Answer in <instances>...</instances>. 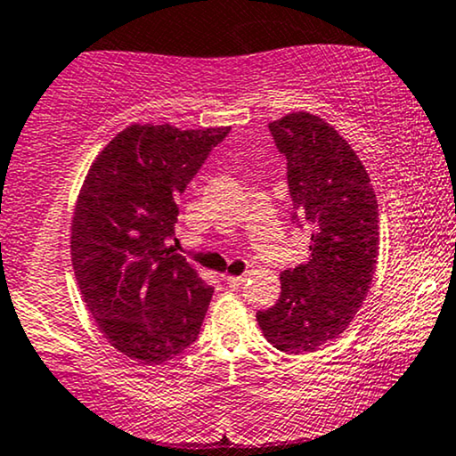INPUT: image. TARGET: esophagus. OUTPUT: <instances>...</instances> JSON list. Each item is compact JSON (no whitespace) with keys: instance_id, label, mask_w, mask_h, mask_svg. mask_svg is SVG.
Listing matches in <instances>:
<instances>
[{"instance_id":"1","label":"esophagus","mask_w":456,"mask_h":456,"mask_svg":"<svg viewBox=\"0 0 456 456\" xmlns=\"http://www.w3.org/2000/svg\"><path fill=\"white\" fill-rule=\"evenodd\" d=\"M226 284L230 286V289H241V286L245 284V275H228L226 278Z\"/></svg>"}]
</instances>
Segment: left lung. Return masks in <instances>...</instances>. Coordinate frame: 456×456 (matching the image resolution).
I'll use <instances>...</instances> for the list:
<instances>
[{
	"label": "left lung",
	"instance_id": "8db88e82",
	"mask_svg": "<svg viewBox=\"0 0 456 456\" xmlns=\"http://www.w3.org/2000/svg\"><path fill=\"white\" fill-rule=\"evenodd\" d=\"M269 131L310 256L282 271L280 299L256 321L275 349L299 355L338 338L362 308L379 256V204L360 157L323 118L293 111Z\"/></svg>",
	"mask_w": 456,
	"mask_h": 456
}]
</instances>
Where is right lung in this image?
<instances>
[{"instance_id":"1","label":"right lung","mask_w":456,"mask_h":456,"mask_svg":"<svg viewBox=\"0 0 456 456\" xmlns=\"http://www.w3.org/2000/svg\"><path fill=\"white\" fill-rule=\"evenodd\" d=\"M230 126L131 125L86 174L70 256L86 308L114 349L163 364L196 342L213 289L174 254L178 196Z\"/></svg>"}]
</instances>
